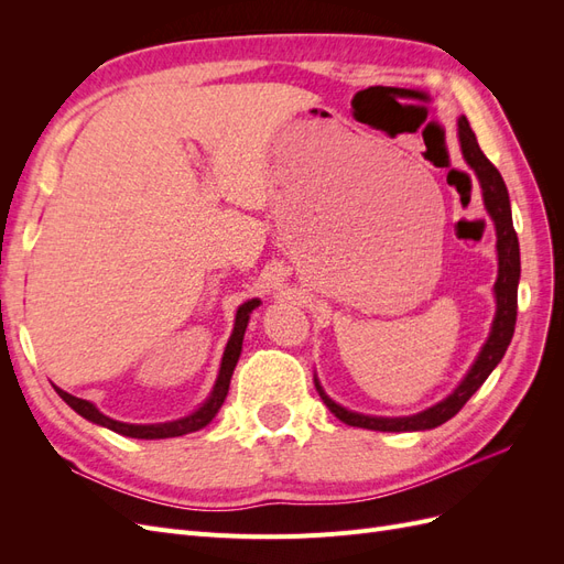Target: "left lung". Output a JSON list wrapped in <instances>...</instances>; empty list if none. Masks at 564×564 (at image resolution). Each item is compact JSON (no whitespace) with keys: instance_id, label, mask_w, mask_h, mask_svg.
I'll list each match as a JSON object with an SVG mask.
<instances>
[{"instance_id":"left-lung-1","label":"left lung","mask_w":564,"mask_h":564,"mask_svg":"<svg viewBox=\"0 0 564 564\" xmlns=\"http://www.w3.org/2000/svg\"><path fill=\"white\" fill-rule=\"evenodd\" d=\"M456 133H458L460 155H464L466 164L470 166V172L475 174L477 183H480L485 209H487L489 218L494 220V228H497L499 272H497V282H494V301H497V313H494L489 336L482 344L480 352H477L475 362L466 371V377L460 379V383L449 392V395L412 416H369V414H360V412H350V409L334 402L319 386V379L315 377V388L319 392L322 402L329 406V412L338 421L355 425V429L381 431V433H414V431L437 429V425H442L454 414H458V409L464 406L470 400L473 392L487 381L489 373L497 369L501 357L506 355V348L510 346V338H513L516 317H518L520 245H518V235L513 228V214H510L508 187L499 174V169L485 158V152L480 150V145H477L475 133L464 115L458 117Z\"/></svg>"}]
</instances>
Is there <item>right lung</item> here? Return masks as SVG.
<instances>
[{"instance_id":"1","label":"right lung","mask_w":564,"mask_h":564,"mask_svg":"<svg viewBox=\"0 0 564 564\" xmlns=\"http://www.w3.org/2000/svg\"><path fill=\"white\" fill-rule=\"evenodd\" d=\"M256 308V299L242 303L240 308L235 313V327L232 334L226 344L224 357H220V367H218V377L214 381V388L209 392V398L204 400L195 412H191L187 416H181L176 421H166V423H124V421H115L110 416H106L100 409L89 402V400H82L70 395V392L61 390L58 386L56 392L63 398V402H67V406H73L79 416H84L87 421L96 423V425H104V429H110L119 435L124 437H139V440H164V437H181L187 433H195L199 429H204L216 414L220 404L226 402L228 395V388H230V379H232V371L237 367V360H240V352H242V340H245V332H247V324H249V315Z\"/></svg>"}]
</instances>
